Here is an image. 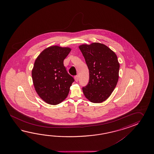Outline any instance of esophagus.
<instances>
[{"instance_id":"1","label":"esophagus","mask_w":154,"mask_h":154,"mask_svg":"<svg viewBox=\"0 0 154 154\" xmlns=\"http://www.w3.org/2000/svg\"><path fill=\"white\" fill-rule=\"evenodd\" d=\"M74 79H75V82H78L79 80V77L78 76L76 75L75 76V77H74Z\"/></svg>"}]
</instances>
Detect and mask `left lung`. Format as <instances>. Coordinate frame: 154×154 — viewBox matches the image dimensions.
Here are the masks:
<instances>
[{
  "mask_svg": "<svg viewBox=\"0 0 154 154\" xmlns=\"http://www.w3.org/2000/svg\"><path fill=\"white\" fill-rule=\"evenodd\" d=\"M89 70V82L82 91L93 103H101L111 95L118 82L119 63L117 57L100 43L79 46Z\"/></svg>",
  "mask_w": 154,
  "mask_h": 154,
  "instance_id": "1",
  "label": "left lung"
}]
</instances>
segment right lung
<instances>
[{
	"instance_id": "1",
	"label": "right lung",
	"mask_w": 154,
	"mask_h": 154,
	"mask_svg": "<svg viewBox=\"0 0 154 154\" xmlns=\"http://www.w3.org/2000/svg\"><path fill=\"white\" fill-rule=\"evenodd\" d=\"M71 51L69 47L51 46L37 57L32 70L36 92L49 105L64 101L74 79L67 72L63 62Z\"/></svg>"
}]
</instances>
